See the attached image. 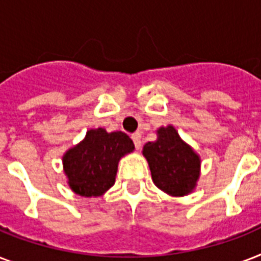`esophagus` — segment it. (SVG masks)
<instances>
[{
  "label": "esophagus",
  "mask_w": 261,
  "mask_h": 261,
  "mask_svg": "<svg viewBox=\"0 0 261 261\" xmlns=\"http://www.w3.org/2000/svg\"><path fill=\"white\" fill-rule=\"evenodd\" d=\"M131 138H133V141H134V145H135V149H141V146H142V142H141V134L139 133H135V134L131 135Z\"/></svg>",
  "instance_id": "1"
}]
</instances>
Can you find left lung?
Returning a JSON list of instances; mask_svg holds the SVG:
<instances>
[{"instance_id":"obj_1","label":"left lung","mask_w":261,"mask_h":261,"mask_svg":"<svg viewBox=\"0 0 261 261\" xmlns=\"http://www.w3.org/2000/svg\"><path fill=\"white\" fill-rule=\"evenodd\" d=\"M142 153L160 190L172 196H182L194 191L200 172V159L180 138L173 126L160 127L157 141L147 142Z\"/></svg>"}]
</instances>
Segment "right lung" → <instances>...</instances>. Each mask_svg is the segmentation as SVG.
<instances>
[{
	"label": "right lung",
	"instance_id": "add662e5",
	"mask_svg": "<svg viewBox=\"0 0 261 261\" xmlns=\"http://www.w3.org/2000/svg\"><path fill=\"white\" fill-rule=\"evenodd\" d=\"M134 150V143L122 131L89 130L85 138L63 155L69 186L81 196H100L115 184L119 160Z\"/></svg>",
	"mask_w": 261,
	"mask_h": 261
}]
</instances>
